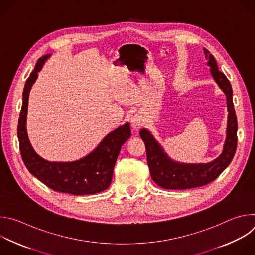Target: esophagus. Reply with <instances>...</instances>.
I'll return each mask as SVG.
<instances>
[{"label": "esophagus", "instance_id": "obj_1", "mask_svg": "<svg viewBox=\"0 0 255 255\" xmlns=\"http://www.w3.org/2000/svg\"><path fill=\"white\" fill-rule=\"evenodd\" d=\"M144 124V118L141 114H135L132 118H131V125L133 127V129L135 130H139Z\"/></svg>", "mask_w": 255, "mask_h": 255}]
</instances>
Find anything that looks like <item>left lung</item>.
<instances>
[{"mask_svg": "<svg viewBox=\"0 0 255 255\" xmlns=\"http://www.w3.org/2000/svg\"><path fill=\"white\" fill-rule=\"evenodd\" d=\"M208 65L215 82L227 99L228 121L223 152L209 163H179L168 157L160 144L147 129L140 131L146 148L147 163L154 183L166 190H187L210 184L221 174L232 161L237 147V118L233 105V92L226 76L218 69L215 57L204 48Z\"/></svg>", "mask_w": 255, "mask_h": 255, "instance_id": "left-lung-1", "label": "left lung"}]
</instances>
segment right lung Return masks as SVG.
<instances>
[{"mask_svg": "<svg viewBox=\"0 0 255 255\" xmlns=\"http://www.w3.org/2000/svg\"><path fill=\"white\" fill-rule=\"evenodd\" d=\"M50 55L46 54L38 59L24 87L18 122V139L22 159L30 173L55 192L76 196L103 192L111 185L113 169L122 145L131 136L128 122L109 133L90 154L71 162H51L43 159L34 151L28 139L26 120L29 93L38 77V72Z\"/></svg>", "mask_w": 255, "mask_h": 255, "instance_id": "obj_1", "label": "right lung"}]
</instances>
